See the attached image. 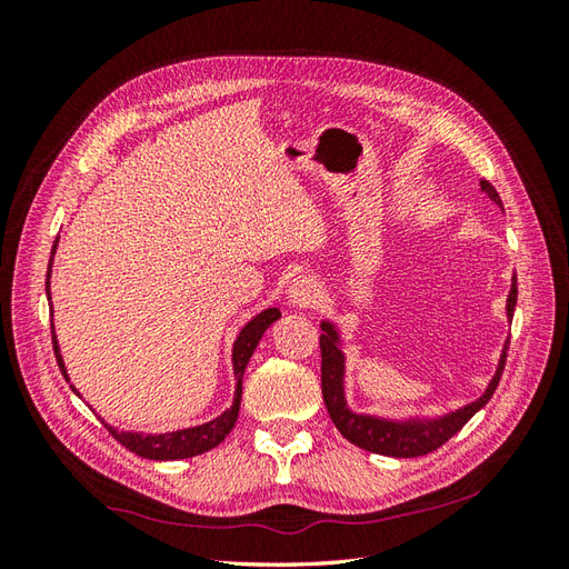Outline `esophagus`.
<instances>
[{
	"label": "esophagus",
	"instance_id": "1",
	"mask_svg": "<svg viewBox=\"0 0 569 569\" xmlns=\"http://www.w3.org/2000/svg\"><path fill=\"white\" fill-rule=\"evenodd\" d=\"M318 297H320V284L311 278H297L287 289V301L295 308L313 306Z\"/></svg>",
	"mask_w": 569,
	"mask_h": 569
}]
</instances>
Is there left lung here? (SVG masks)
Listing matches in <instances>:
<instances>
[{
    "instance_id": "left-lung-1",
    "label": "left lung",
    "mask_w": 569,
    "mask_h": 569,
    "mask_svg": "<svg viewBox=\"0 0 569 569\" xmlns=\"http://www.w3.org/2000/svg\"><path fill=\"white\" fill-rule=\"evenodd\" d=\"M479 189L485 192L498 209H503V201L498 197L496 187L487 180H479ZM515 303H518V278H510V291L506 299V318L512 320ZM320 353H322V399L327 412L341 432L343 439L356 443L358 449H366L389 458H418L425 453L437 451L441 443L449 441L456 432H460L462 425L468 422L475 412H479L489 403L498 382H501L506 353L510 337L503 341L501 356H498L496 372L489 380L487 389L481 391L479 399L465 403L456 410L446 412H406V416H377V412H360L353 410L347 399V343H343L341 327L325 318L320 322Z\"/></svg>"
}]
</instances>
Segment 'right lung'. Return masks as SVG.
<instances>
[{
	"label": "right lung",
	"instance_id": "right-lung-1",
	"mask_svg": "<svg viewBox=\"0 0 569 569\" xmlns=\"http://www.w3.org/2000/svg\"><path fill=\"white\" fill-rule=\"evenodd\" d=\"M59 249V237L54 247H51V258H49V268H47V299H51V266H54V253ZM49 313L54 316V308H49ZM282 318L280 308H266V311L256 313L239 335L234 337L232 343V372H234V399L232 406L226 408L209 422H201L194 427H182V429H173V432H159V435H144V432H130V429H118L109 422L99 420L107 425L109 432L113 435V439L118 443H123L126 449H130L132 453L149 458V460H182V458H192L199 453H206L216 449V446L226 439L232 427L237 422L239 416V401H242V377L244 370L249 366V360L258 347V341L266 335L268 327ZM51 341H54V356H57V363L61 368V375L66 377V382H71V377H68L66 363H63V356H61V347H59V339L54 332V322H51ZM71 389L80 396V391L71 385Z\"/></svg>",
	"mask_w": 569,
	"mask_h": 569
}]
</instances>
